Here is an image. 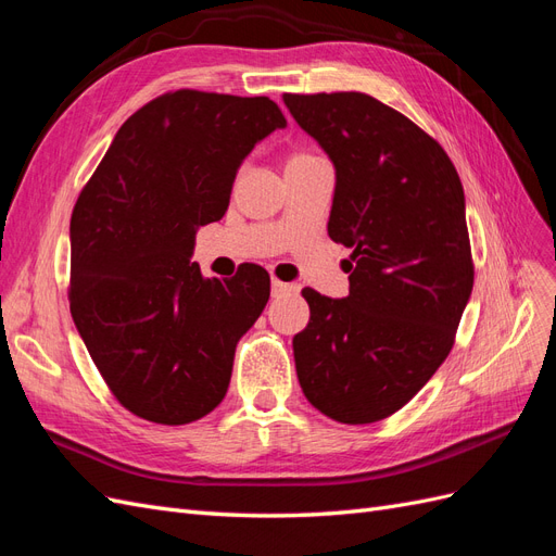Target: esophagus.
<instances>
[{
    "instance_id": "obj_1",
    "label": "esophagus",
    "mask_w": 556,
    "mask_h": 556,
    "mask_svg": "<svg viewBox=\"0 0 556 556\" xmlns=\"http://www.w3.org/2000/svg\"><path fill=\"white\" fill-rule=\"evenodd\" d=\"M271 292H274V296H288V294H296L299 288H296V285H290V282H282V280L274 278Z\"/></svg>"
}]
</instances>
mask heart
<instances>
[{"instance_id":"obj_1","label":"heart","mask_w":556,"mask_h":556,"mask_svg":"<svg viewBox=\"0 0 556 556\" xmlns=\"http://www.w3.org/2000/svg\"><path fill=\"white\" fill-rule=\"evenodd\" d=\"M313 153H294L290 160H301V157H311Z\"/></svg>"}]
</instances>
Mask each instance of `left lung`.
<instances>
[{
  "label": "left lung",
  "mask_w": 556,
  "mask_h": 556,
  "mask_svg": "<svg viewBox=\"0 0 556 556\" xmlns=\"http://www.w3.org/2000/svg\"><path fill=\"white\" fill-rule=\"evenodd\" d=\"M282 99L336 166L327 231L352 250L345 299L301 292L311 319L292 341L296 378L319 413L371 425L454 345L476 276L464 188L443 146L371 94Z\"/></svg>",
  "instance_id": "left-lung-1"
}]
</instances>
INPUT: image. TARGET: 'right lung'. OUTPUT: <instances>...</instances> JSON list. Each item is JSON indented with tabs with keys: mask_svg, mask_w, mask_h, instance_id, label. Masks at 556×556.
I'll list each match as a JSON object with an SVG mask.
<instances>
[{
	"mask_svg": "<svg viewBox=\"0 0 556 556\" xmlns=\"http://www.w3.org/2000/svg\"><path fill=\"white\" fill-rule=\"evenodd\" d=\"M288 121L268 97L174 90L129 115L72 213L70 306L123 408L190 425L227 394L233 350L271 294L266 268L229 280L190 262L237 169Z\"/></svg>",
	"mask_w": 556,
	"mask_h": 556,
	"instance_id": "right-lung-1",
	"label": "right lung"
}]
</instances>
